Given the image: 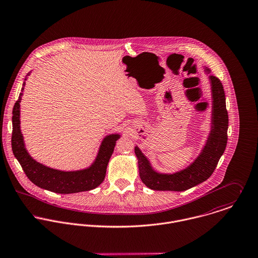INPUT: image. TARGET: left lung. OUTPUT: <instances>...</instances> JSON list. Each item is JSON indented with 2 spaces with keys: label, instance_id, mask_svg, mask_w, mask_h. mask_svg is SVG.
<instances>
[{
  "label": "left lung",
  "instance_id": "8db88e82",
  "mask_svg": "<svg viewBox=\"0 0 258 258\" xmlns=\"http://www.w3.org/2000/svg\"><path fill=\"white\" fill-rule=\"evenodd\" d=\"M209 74L212 92L211 131L200 154L186 168L174 173H160L154 170L150 161L139 146L135 147L141 179L145 186L156 191H185L206 181L216 169L228 142L229 115L226 107L225 91L220 79Z\"/></svg>",
  "mask_w": 258,
  "mask_h": 258
}]
</instances>
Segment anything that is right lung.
I'll return each mask as SVG.
<instances>
[{
	"label": "right lung",
	"instance_id": "add662e5",
	"mask_svg": "<svg viewBox=\"0 0 258 258\" xmlns=\"http://www.w3.org/2000/svg\"><path fill=\"white\" fill-rule=\"evenodd\" d=\"M27 78L28 77L25 79L26 81ZM25 86L26 82L23 84L22 93L20 94L19 99L13 109L12 148L15 157L20 162L28 178L39 188L59 194H72L97 188L105 179L107 166L114 152L115 142L120 138V136L118 134H112L105 137L101 143L94 162L89 167L82 170L62 171L47 167L37 162L29 155L21 132L20 109Z\"/></svg>",
	"mask_w": 258,
	"mask_h": 258
}]
</instances>
